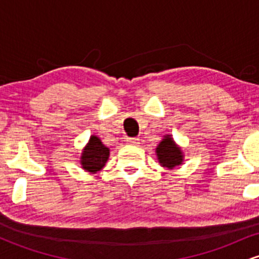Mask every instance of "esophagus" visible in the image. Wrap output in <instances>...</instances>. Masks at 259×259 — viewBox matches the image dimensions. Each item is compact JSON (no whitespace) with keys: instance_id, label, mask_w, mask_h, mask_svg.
<instances>
[{"instance_id":"obj_1","label":"esophagus","mask_w":259,"mask_h":259,"mask_svg":"<svg viewBox=\"0 0 259 259\" xmlns=\"http://www.w3.org/2000/svg\"><path fill=\"white\" fill-rule=\"evenodd\" d=\"M127 144L129 145H134V146H138L140 144V139L139 138H129L126 140Z\"/></svg>"}]
</instances>
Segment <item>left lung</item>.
I'll return each mask as SVG.
<instances>
[{
	"label": "left lung",
	"instance_id": "obj_1",
	"mask_svg": "<svg viewBox=\"0 0 259 259\" xmlns=\"http://www.w3.org/2000/svg\"><path fill=\"white\" fill-rule=\"evenodd\" d=\"M156 156L163 168L174 169L184 164V152L171 135H164L156 147Z\"/></svg>",
	"mask_w": 259,
	"mask_h": 259
}]
</instances>
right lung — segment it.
Instances as JSON below:
<instances>
[{"instance_id": "right-lung-1", "label": "right lung", "mask_w": 259, "mask_h": 259, "mask_svg": "<svg viewBox=\"0 0 259 259\" xmlns=\"http://www.w3.org/2000/svg\"><path fill=\"white\" fill-rule=\"evenodd\" d=\"M109 158V148L103 145L101 139L96 135H91L86 146L82 148L80 156V164L85 171L95 174L102 170Z\"/></svg>"}]
</instances>
